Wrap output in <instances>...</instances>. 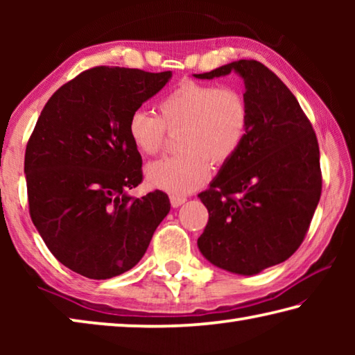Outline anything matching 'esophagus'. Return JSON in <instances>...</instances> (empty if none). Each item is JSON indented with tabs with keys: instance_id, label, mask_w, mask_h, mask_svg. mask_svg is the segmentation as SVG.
Returning a JSON list of instances; mask_svg holds the SVG:
<instances>
[{
	"instance_id": "obj_1",
	"label": "esophagus",
	"mask_w": 355,
	"mask_h": 355,
	"mask_svg": "<svg viewBox=\"0 0 355 355\" xmlns=\"http://www.w3.org/2000/svg\"><path fill=\"white\" fill-rule=\"evenodd\" d=\"M184 202H186V197H183V196H177V194H172L171 196V203H172L173 208L182 207Z\"/></svg>"
}]
</instances>
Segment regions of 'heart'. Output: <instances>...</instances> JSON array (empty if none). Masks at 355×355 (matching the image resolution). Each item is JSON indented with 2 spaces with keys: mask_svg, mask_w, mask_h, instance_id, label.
<instances>
[{
  "mask_svg": "<svg viewBox=\"0 0 355 355\" xmlns=\"http://www.w3.org/2000/svg\"><path fill=\"white\" fill-rule=\"evenodd\" d=\"M159 116L131 112L127 131L136 150L153 156L164 148L167 130L180 131L183 153L148 164L150 186L173 194L194 191L209 175V163L222 166L238 153L250 125L248 98L235 87L183 81L158 103Z\"/></svg>",
  "mask_w": 355,
  "mask_h": 355,
  "instance_id": "obj_1",
  "label": "heart"
}]
</instances>
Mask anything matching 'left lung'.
Instances as JSON below:
<instances>
[{
	"label": "left lung",
	"instance_id": "obj_1",
	"mask_svg": "<svg viewBox=\"0 0 355 355\" xmlns=\"http://www.w3.org/2000/svg\"><path fill=\"white\" fill-rule=\"evenodd\" d=\"M244 80L250 125L238 153L199 194L208 224L197 239L207 260L254 275L290 258L302 244L321 197L320 147L299 101L280 78L254 59L194 75Z\"/></svg>",
	"mask_w": 355,
	"mask_h": 355
}]
</instances>
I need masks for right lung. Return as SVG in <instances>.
Here are the masks:
<instances>
[{
  "label": "right lung",
  "instance_id": "right-lung-1",
  "mask_svg": "<svg viewBox=\"0 0 355 355\" xmlns=\"http://www.w3.org/2000/svg\"><path fill=\"white\" fill-rule=\"evenodd\" d=\"M172 71L94 67L64 84L42 110L25 153L29 214L64 266L105 280L130 271L171 209L163 191L136 199L142 158L127 131L131 112Z\"/></svg>",
  "mask_w": 355,
  "mask_h": 355
}]
</instances>
